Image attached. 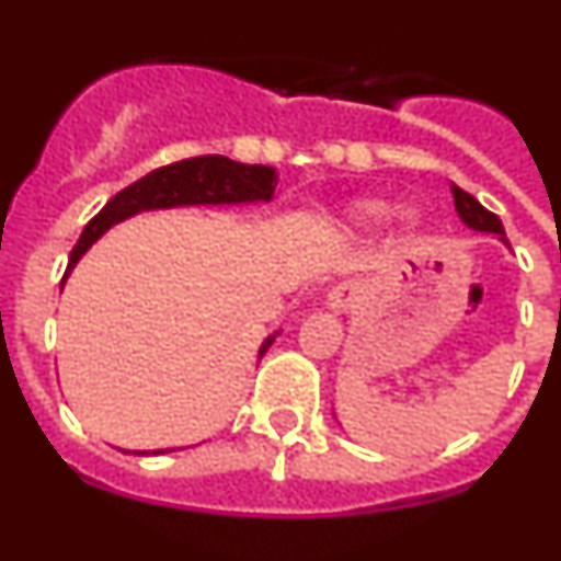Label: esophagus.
Segmentation results:
<instances>
[{
  "label": "esophagus",
  "instance_id": "obj_1",
  "mask_svg": "<svg viewBox=\"0 0 561 561\" xmlns=\"http://www.w3.org/2000/svg\"><path fill=\"white\" fill-rule=\"evenodd\" d=\"M356 304H359V286L351 284V280H342L334 289H329L323 300V306L331 314H348Z\"/></svg>",
  "mask_w": 561,
  "mask_h": 561
}]
</instances>
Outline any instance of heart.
Returning <instances> with one entry per match:
<instances>
[{"label":"heart","instance_id":"1","mask_svg":"<svg viewBox=\"0 0 561 561\" xmlns=\"http://www.w3.org/2000/svg\"><path fill=\"white\" fill-rule=\"evenodd\" d=\"M390 210H393V202L385 199V196H376V193H365V196H354L345 205L336 210L334 216V230L340 232H365L379 227L381 221L388 219ZM396 225L404 236H415L421 230V213L415 207H399L396 213Z\"/></svg>","mask_w":561,"mask_h":561}]
</instances>
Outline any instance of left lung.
Listing matches in <instances>:
<instances>
[{
	"label": "left lung",
	"instance_id": "1",
	"mask_svg": "<svg viewBox=\"0 0 561 561\" xmlns=\"http://www.w3.org/2000/svg\"><path fill=\"white\" fill-rule=\"evenodd\" d=\"M453 196H455V210H458L460 221H463V225L469 227V230H474V232H492V236L497 238L500 244L512 250V244H508V238H505L503 221H500L492 210H485V207L480 205L478 199H474L472 193H466L463 187H458V185H453Z\"/></svg>",
	"mask_w": 561,
	"mask_h": 561
}]
</instances>
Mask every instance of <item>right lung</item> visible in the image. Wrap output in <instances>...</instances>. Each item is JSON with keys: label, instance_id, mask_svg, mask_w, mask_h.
Listing matches in <instances>:
<instances>
[{"label": "right lung", "instance_id": "right-lung-1", "mask_svg": "<svg viewBox=\"0 0 561 561\" xmlns=\"http://www.w3.org/2000/svg\"><path fill=\"white\" fill-rule=\"evenodd\" d=\"M277 185V173L270 165H244L230 157L219 153H205V157H191V160L171 162L157 171H148L137 182L117 191L112 199L103 205L95 219L83 227L81 238L69 252L67 272L61 277V289L67 286L69 275L81 264V257L98 244L114 225L131 219L146 210H168V207L182 205H252V202H272V193ZM280 336V329L270 331L257 340L252 365L261 362V356L272 348V342ZM137 455H160L171 447L157 444V447H126Z\"/></svg>", "mask_w": 561, "mask_h": 561}]
</instances>
